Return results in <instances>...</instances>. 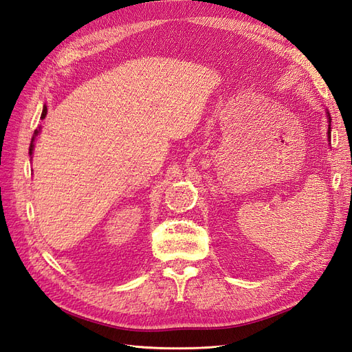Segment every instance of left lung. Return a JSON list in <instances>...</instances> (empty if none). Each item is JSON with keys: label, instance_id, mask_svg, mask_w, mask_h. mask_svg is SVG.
Segmentation results:
<instances>
[{"label": "left lung", "instance_id": "left-lung-1", "mask_svg": "<svg viewBox=\"0 0 352 352\" xmlns=\"http://www.w3.org/2000/svg\"><path fill=\"white\" fill-rule=\"evenodd\" d=\"M327 117H329V122H331V116H329V114H327ZM327 135H329V138H331V127H329V131H327Z\"/></svg>", "mask_w": 352, "mask_h": 352}]
</instances>
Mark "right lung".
<instances>
[{
	"label": "right lung",
	"instance_id": "add662e5",
	"mask_svg": "<svg viewBox=\"0 0 352 352\" xmlns=\"http://www.w3.org/2000/svg\"><path fill=\"white\" fill-rule=\"evenodd\" d=\"M47 107H43V111H42V116H41V118H45V116H47ZM38 130H35V133H33V138H32V143H30V147H29V151H30V153H32V151H33V140H35V138L38 135Z\"/></svg>",
	"mask_w": 352,
	"mask_h": 352
}]
</instances>
